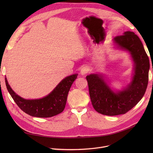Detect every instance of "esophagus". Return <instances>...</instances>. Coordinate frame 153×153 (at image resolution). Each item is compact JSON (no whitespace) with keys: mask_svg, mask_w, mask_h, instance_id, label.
I'll use <instances>...</instances> for the list:
<instances>
[{"mask_svg":"<svg viewBox=\"0 0 153 153\" xmlns=\"http://www.w3.org/2000/svg\"><path fill=\"white\" fill-rule=\"evenodd\" d=\"M89 72V67L87 66H84L81 68V72H80V73H81V75H85L86 74H87L88 72Z\"/></svg>","mask_w":153,"mask_h":153,"instance_id":"esophagus-1","label":"esophagus"}]
</instances>
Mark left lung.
<instances>
[{"instance_id": "obj_1", "label": "left lung", "mask_w": 153, "mask_h": 153, "mask_svg": "<svg viewBox=\"0 0 153 153\" xmlns=\"http://www.w3.org/2000/svg\"><path fill=\"white\" fill-rule=\"evenodd\" d=\"M114 39L120 48L130 52L135 63L131 84L125 90L115 94L99 75L86 77L94 108L98 113L108 116L125 114L133 108L144 95L149 79V58L139 37L128 31Z\"/></svg>"}]
</instances>
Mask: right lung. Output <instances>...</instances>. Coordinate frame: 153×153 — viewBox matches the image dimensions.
Returning a JSON list of instances; mask_svg holds the SVG:
<instances>
[{
	"mask_svg": "<svg viewBox=\"0 0 153 153\" xmlns=\"http://www.w3.org/2000/svg\"><path fill=\"white\" fill-rule=\"evenodd\" d=\"M77 76V74H72L66 77L46 97L35 100H26L20 97L12 91L6 78L5 80L8 91L22 111L32 117L48 118L57 115L64 110L68 92Z\"/></svg>",
	"mask_w": 153,
	"mask_h": 153,
	"instance_id": "right-lung-1",
	"label": "right lung"
}]
</instances>
